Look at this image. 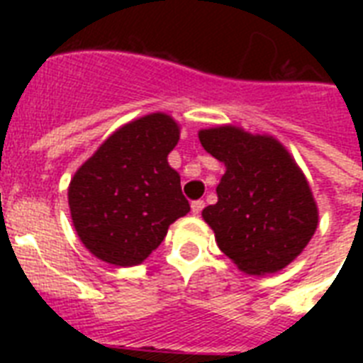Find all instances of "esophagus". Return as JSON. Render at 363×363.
I'll use <instances>...</instances> for the list:
<instances>
[{
    "mask_svg": "<svg viewBox=\"0 0 363 363\" xmlns=\"http://www.w3.org/2000/svg\"><path fill=\"white\" fill-rule=\"evenodd\" d=\"M205 203H203V199H196V201H192V215L198 216L201 211H203Z\"/></svg>",
    "mask_w": 363,
    "mask_h": 363,
    "instance_id": "1",
    "label": "esophagus"
}]
</instances>
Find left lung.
Returning a JSON list of instances; mask_svg holds the SVG:
<instances>
[{
  "mask_svg": "<svg viewBox=\"0 0 363 363\" xmlns=\"http://www.w3.org/2000/svg\"><path fill=\"white\" fill-rule=\"evenodd\" d=\"M201 147L224 164L215 205L201 216L238 269L262 277L292 264L318 226V205L288 148L239 125L205 128Z\"/></svg>",
  "mask_w": 363,
  "mask_h": 363,
  "instance_id": "left-lung-1",
  "label": "left lung"
}]
</instances>
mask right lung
Here are the masks:
<instances>
[{
  "label": "right lung",
  "mask_w": 363,
  "mask_h": 363,
  "mask_svg": "<svg viewBox=\"0 0 363 363\" xmlns=\"http://www.w3.org/2000/svg\"><path fill=\"white\" fill-rule=\"evenodd\" d=\"M179 137L173 116L150 113L113 131L75 171L67 201L88 252L118 267L143 264L190 211L167 162Z\"/></svg>",
  "instance_id": "add662e5"
}]
</instances>
